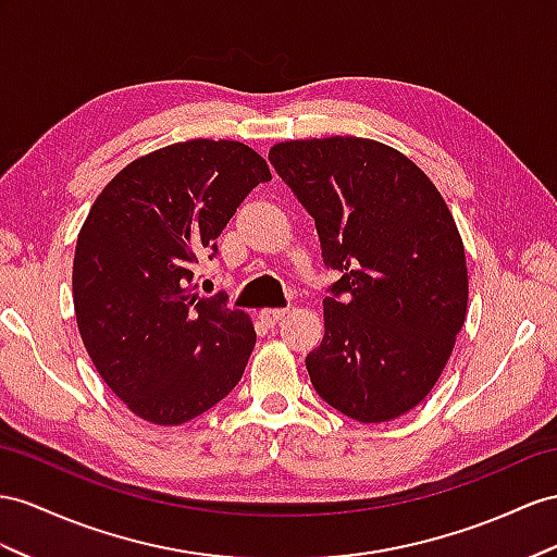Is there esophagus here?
I'll list each match as a JSON object with an SVG mask.
<instances>
[{"instance_id":"obj_1","label":"esophagus","mask_w":557,"mask_h":557,"mask_svg":"<svg viewBox=\"0 0 557 557\" xmlns=\"http://www.w3.org/2000/svg\"><path fill=\"white\" fill-rule=\"evenodd\" d=\"M284 315H287V310H282V308H265L259 312V318L265 326H275Z\"/></svg>"}]
</instances>
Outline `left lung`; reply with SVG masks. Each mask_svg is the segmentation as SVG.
I'll return each instance as SVG.
<instances>
[{
    "label": "left lung",
    "mask_w": 557,
    "mask_h": 557,
    "mask_svg": "<svg viewBox=\"0 0 557 557\" xmlns=\"http://www.w3.org/2000/svg\"><path fill=\"white\" fill-rule=\"evenodd\" d=\"M270 164L315 219L324 338L312 388L360 423L407 414L433 391L468 306L466 251L433 181L395 148L358 136L284 140Z\"/></svg>",
    "instance_id": "obj_1"
}]
</instances>
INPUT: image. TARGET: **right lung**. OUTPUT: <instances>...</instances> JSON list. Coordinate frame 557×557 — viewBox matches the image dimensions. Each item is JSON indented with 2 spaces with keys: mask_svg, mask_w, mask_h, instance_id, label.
Instances as JSON below:
<instances>
[{
  "mask_svg": "<svg viewBox=\"0 0 557 557\" xmlns=\"http://www.w3.org/2000/svg\"><path fill=\"white\" fill-rule=\"evenodd\" d=\"M270 169L237 140L195 138L138 157L84 221L73 265L77 326L98 374L136 417L178 425L245 374L247 312L199 296L193 268Z\"/></svg>",
  "mask_w": 557,
  "mask_h": 557,
  "instance_id": "1",
  "label": "right lung"
}]
</instances>
